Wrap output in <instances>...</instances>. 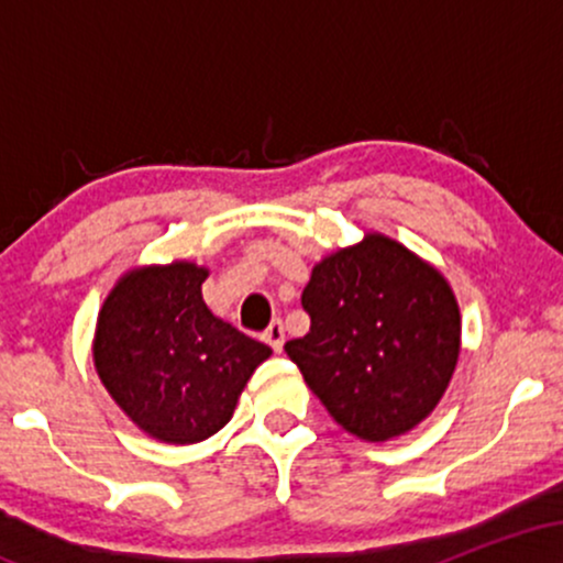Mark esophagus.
I'll return each instance as SVG.
<instances>
[{
    "label": "esophagus",
    "mask_w": 563,
    "mask_h": 563,
    "mask_svg": "<svg viewBox=\"0 0 563 563\" xmlns=\"http://www.w3.org/2000/svg\"><path fill=\"white\" fill-rule=\"evenodd\" d=\"M264 341H267V344L273 346L275 352H280L283 341H286V328H283V320L269 322V328H267V331H264Z\"/></svg>",
    "instance_id": "esophagus-1"
}]
</instances>
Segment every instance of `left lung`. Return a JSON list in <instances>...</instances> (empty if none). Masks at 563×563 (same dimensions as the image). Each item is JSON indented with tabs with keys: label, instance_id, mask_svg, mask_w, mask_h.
<instances>
[{
	"label": "left lung",
	"instance_id": "1",
	"mask_svg": "<svg viewBox=\"0 0 563 563\" xmlns=\"http://www.w3.org/2000/svg\"><path fill=\"white\" fill-rule=\"evenodd\" d=\"M309 333L286 344L307 386L354 437L384 442L434 410L461 352V312L442 275L384 235L312 269Z\"/></svg>",
	"mask_w": 563,
	"mask_h": 563
}]
</instances>
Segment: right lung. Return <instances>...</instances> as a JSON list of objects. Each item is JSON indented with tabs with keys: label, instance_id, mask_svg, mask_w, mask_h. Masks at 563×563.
<instances>
[{
	"label": "right lung",
	"instance_id": "right-lung-1",
	"mask_svg": "<svg viewBox=\"0 0 563 563\" xmlns=\"http://www.w3.org/2000/svg\"><path fill=\"white\" fill-rule=\"evenodd\" d=\"M190 262L132 269L100 309L95 367L121 410L161 442L192 444L232 418L256 365L273 354L214 318Z\"/></svg>",
	"mask_w": 563,
	"mask_h": 563
}]
</instances>
